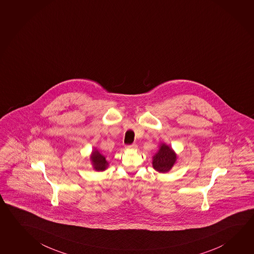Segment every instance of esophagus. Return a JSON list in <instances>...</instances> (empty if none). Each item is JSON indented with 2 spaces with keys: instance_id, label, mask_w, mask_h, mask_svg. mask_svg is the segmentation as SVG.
I'll return each mask as SVG.
<instances>
[{
  "instance_id": "esophagus-1",
  "label": "esophagus",
  "mask_w": 254,
  "mask_h": 254,
  "mask_svg": "<svg viewBox=\"0 0 254 254\" xmlns=\"http://www.w3.org/2000/svg\"><path fill=\"white\" fill-rule=\"evenodd\" d=\"M137 145L136 144H130V145H127L126 147H125V148H127V149H133V150H135V149H137Z\"/></svg>"
}]
</instances>
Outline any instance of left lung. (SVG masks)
Segmentation results:
<instances>
[{
    "label": "left lung",
    "mask_w": 254,
    "mask_h": 254,
    "mask_svg": "<svg viewBox=\"0 0 254 254\" xmlns=\"http://www.w3.org/2000/svg\"><path fill=\"white\" fill-rule=\"evenodd\" d=\"M176 152L169 146L165 143L160 144L158 151L153 157V167L159 173H167L176 164Z\"/></svg>",
    "instance_id": "left-lung-1"
}]
</instances>
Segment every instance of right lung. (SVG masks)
<instances>
[{"mask_svg":"<svg viewBox=\"0 0 254 254\" xmlns=\"http://www.w3.org/2000/svg\"><path fill=\"white\" fill-rule=\"evenodd\" d=\"M90 160L92 163L93 167L96 171L106 170L108 166V162L106 161V157L99 153L97 149H94L90 157Z\"/></svg>","mask_w":254,"mask_h":254,"instance_id":"right-lung-1","label":"right lung"}]
</instances>
